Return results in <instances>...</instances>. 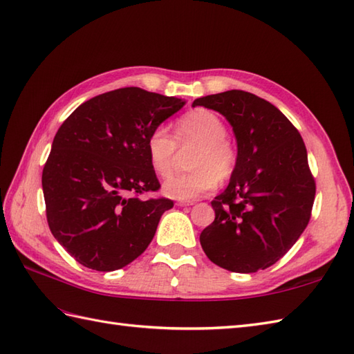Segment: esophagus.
<instances>
[{
	"label": "esophagus",
	"mask_w": 354,
	"mask_h": 354,
	"mask_svg": "<svg viewBox=\"0 0 354 354\" xmlns=\"http://www.w3.org/2000/svg\"><path fill=\"white\" fill-rule=\"evenodd\" d=\"M193 203H194L193 201H179V202H176L178 207H192Z\"/></svg>",
	"instance_id": "34e87169"
}]
</instances>
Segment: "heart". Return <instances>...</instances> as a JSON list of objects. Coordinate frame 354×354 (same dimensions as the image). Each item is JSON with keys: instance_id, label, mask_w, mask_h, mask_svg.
<instances>
[{"instance_id": "1", "label": "heart", "mask_w": 354, "mask_h": 354, "mask_svg": "<svg viewBox=\"0 0 354 354\" xmlns=\"http://www.w3.org/2000/svg\"><path fill=\"white\" fill-rule=\"evenodd\" d=\"M176 141L180 147L196 146L190 158L193 171L170 178L162 193L171 199L193 201L214 190L220 180L231 178L236 167V151L226 138L227 128L218 114L196 109L176 122ZM147 157L155 174L167 178L174 171L178 145L164 127H157L147 137Z\"/></svg>"}]
</instances>
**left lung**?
Wrapping results in <instances>:
<instances>
[{"mask_svg": "<svg viewBox=\"0 0 354 354\" xmlns=\"http://www.w3.org/2000/svg\"><path fill=\"white\" fill-rule=\"evenodd\" d=\"M218 111L232 127L236 167L211 202L216 218L201 234L205 254L234 273H254L281 259L309 223L315 180L303 138L262 97L227 90L193 106Z\"/></svg>", "mask_w": 354, "mask_h": 354, "instance_id": "8db88e82", "label": "left lung"}]
</instances>
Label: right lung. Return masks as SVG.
Masks as SVG:
<instances>
[{
	"label": "right lung",
	"instance_id": "right-lung-1",
	"mask_svg": "<svg viewBox=\"0 0 354 354\" xmlns=\"http://www.w3.org/2000/svg\"><path fill=\"white\" fill-rule=\"evenodd\" d=\"M185 101L118 88L81 104L57 131L42 174L48 225L80 264L96 271L128 266L157 231L169 199H142L160 183L146 142Z\"/></svg>",
	"mask_w": 354,
	"mask_h": 354
}]
</instances>
